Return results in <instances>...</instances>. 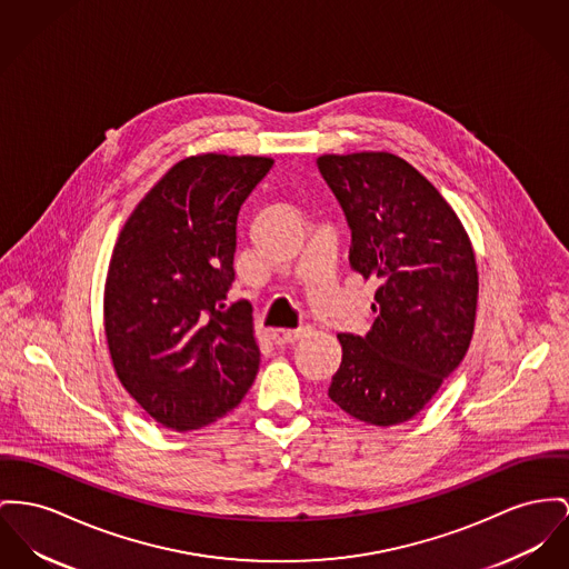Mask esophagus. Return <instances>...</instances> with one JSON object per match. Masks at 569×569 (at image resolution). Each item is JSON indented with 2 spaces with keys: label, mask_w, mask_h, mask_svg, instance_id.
Instances as JSON below:
<instances>
[{
  "label": "esophagus",
  "mask_w": 569,
  "mask_h": 569,
  "mask_svg": "<svg viewBox=\"0 0 569 569\" xmlns=\"http://www.w3.org/2000/svg\"><path fill=\"white\" fill-rule=\"evenodd\" d=\"M308 335V328H298V330H269V337L276 345H291L298 342Z\"/></svg>",
  "instance_id": "esophagus-1"
}]
</instances>
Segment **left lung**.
I'll use <instances>...</instances> for the list:
<instances>
[{
    "instance_id": "obj_1",
    "label": "left lung",
    "mask_w": 569,
    "mask_h": 569,
    "mask_svg": "<svg viewBox=\"0 0 569 569\" xmlns=\"http://www.w3.org/2000/svg\"><path fill=\"white\" fill-rule=\"evenodd\" d=\"M319 172L351 228L349 263L378 278L367 337L339 335L328 397L349 417L390 427L417 417L463 360L479 273L453 207L415 166L386 151L321 154Z\"/></svg>"
}]
</instances>
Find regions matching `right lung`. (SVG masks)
Listing matches in <instances>:
<instances>
[{
    "label": "right lung",
    "instance_id": "1",
    "mask_svg": "<svg viewBox=\"0 0 569 569\" xmlns=\"http://www.w3.org/2000/svg\"><path fill=\"white\" fill-rule=\"evenodd\" d=\"M273 166L257 154H191L138 202L116 239L103 326L116 376L172 431L232 412L257 378L252 306H228L237 216Z\"/></svg>",
    "mask_w": 569,
    "mask_h": 569
}]
</instances>
